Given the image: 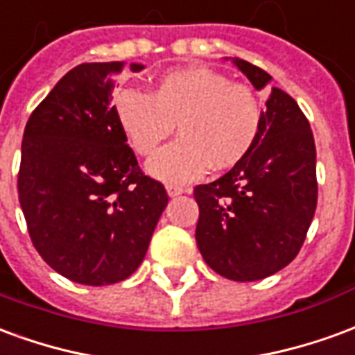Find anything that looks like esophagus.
<instances>
[{"mask_svg": "<svg viewBox=\"0 0 355 355\" xmlns=\"http://www.w3.org/2000/svg\"><path fill=\"white\" fill-rule=\"evenodd\" d=\"M188 192V188H182V186L178 184H167V193H169L171 198L173 196H180V193Z\"/></svg>", "mask_w": 355, "mask_h": 355, "instance_id": "34e87169", "label": "esophagus"}]
</instances>
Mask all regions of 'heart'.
Here are the masks:
<instances>
[{
    "label": "heart",
    "instance_id": "heart-1",
    "mask_svg": "<svg viewBox=\"0 0 355 355\" xmlns=\"http://www.w3.org/2000/svg\"><path fill=\"white\" fill-rule=\"evenodd\" d=\"M114 114L125 139L139 155H154L177 125L180 139L150 162L154 177L188 182L211 169H232L261 139V98L245 83L209 68L162 73L148 93L121 89Z\"/></svg>",
    "mask_w": 355,
    "mask_h": 355
}]
</instances>
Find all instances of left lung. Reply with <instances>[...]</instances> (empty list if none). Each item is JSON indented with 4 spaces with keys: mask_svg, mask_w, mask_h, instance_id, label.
<instances>
[{
    "mask_svg": "<svg viewBox=\"0 0 355 355\" xmlns=\"http://www.w3.org/2000/svg\"><path fill=\"white\" fill-rule=\"evenodd\" d=\"M254 89L270 73L234 60ZM200 207L196 241L216 274L257 282L289 264L304 243L315 205V144L293 96L272 87L261 139L245 159L215 182L193 188Z\"/></svg>",
    "mask_w": 355,
    "mask_h": 355,
    "instance_id": "obj_1",
    "label": "left lung"
}]
</instances>
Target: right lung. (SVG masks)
<instances>
[{
    "mask_svg": "<svg viewBox=\"0 0 355 355\" xmlns=\"http://www.w3.org/2000/svg\"><path fill=\"white\" fill-rule=\"evenodd\" d=\"M121 66H76L37 104L22 137L17 186L30 239L55 272L83 285L127 279L169 201L165 186L142 173L114 114Z\"/></svg>",
    "mask_w": 355,
    "mask_h": 355,
    "instance_id": "add662e5",
    "label": "right lung"
}]
</instances>
